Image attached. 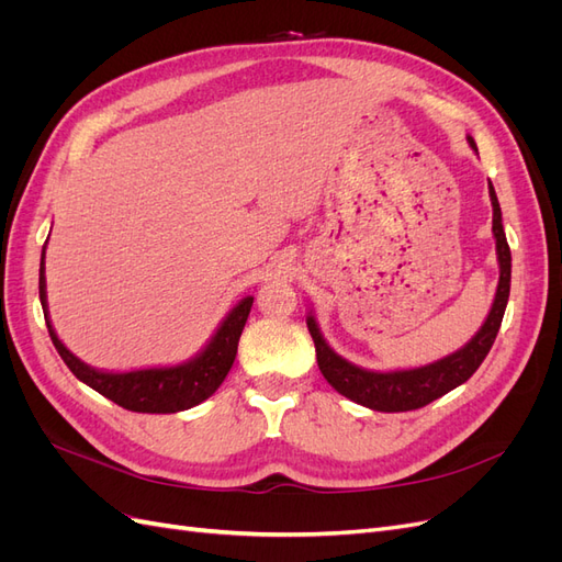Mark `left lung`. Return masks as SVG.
Segmentation results:
<instances>
[{"instance_id": "1", "label": "left lung", "mask_w": 562, "mask_h": 562, "mask_svg": "<svg viewBox=\"0 0 562 562\" xmlns=\"http://www.w3.org/2000/svg\"><path fill=\"white\" fill-rule=\"evenodd\" d=\"M467 140L473 151H479L471 135H467ZM487 192L492 201V234H495V246H497L499 283H497L495 300H492V307L487 312V318L483 321L479 333H475L462 349H457L429 366L384 372V370H368L342 359V356L326 342L314 312H310L307 328L312 333L314 347H316L318 370L323 372V378L328 380V384L337 391V394H342L349 401L370 407V411H378V413H407V411H417V407L429 405L431 401L446 396L448 391L457 389L459 384H464L485 361V356L499 333L502 318L506 312V302H508V291H512V250H508V244H506L502 209L495 194V187H492L490 180H487Z\"/></svg>"}]
</instances>
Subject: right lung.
I'll list each match as a JSON object with an SVG mask.
<instances>
[{
	"mask_svg": "<svg viewBox=\"0 0 562 562\" xmlns=\"http://www.w3.org/2000/svg\"><path fill=\"white\" fill-rule=\"evenodd\" d=\"M48 241V239H46ZM44 255L46 246L42 248V262H40V300L46 318V328L50 335V342L58 349L65 366L72 370V375L95 389L98 394L114 401L116 405L126 407L133 413H151V415H168L190 411L213 396L217 386L225 382L227 372L236 359V347H239V337L248 321L252 297H244L236 307L223 318L213 337L206 342L196 356L190 361L178 366H159V368H140V370H98L67 349L60 337L56 335L54 323L48 318V302H46V277H44Z\"/></svg>",
	"mask_w": 562,
	"mask_h": 562,
	"instance_id": "obj_1",
	"label": "right lung"
}]
</instances>
